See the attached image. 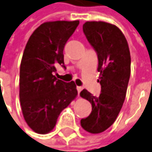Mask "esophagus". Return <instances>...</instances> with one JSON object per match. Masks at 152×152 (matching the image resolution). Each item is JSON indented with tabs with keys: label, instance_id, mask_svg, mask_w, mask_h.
Instances as JSON below:
<instances>
[{
	"label": "esophagus",
	"instance_id": "obj_1",
	"mask_svg": "<svg viewBox=\"0 0 152 152\" xmlns=\"http://www.w3.org/2000/svg\"><path fill=\"white\" fill-rule=\"evenodd\" d=\"M83 90V87H81V86H77V91H78V92H79V94L80 93V91Z\"/></svg>",
	"mask_w": 152,
	"mask_h": 152
}]
</instances>
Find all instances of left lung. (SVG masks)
Listing matches in <instances>:
<instances>
[{
	"instance_id": "8db88e82",
	"label": "left lung",
	"mask_w": 152,
	"mask_h": 152,
	"mask_svg": "<svg viewBox=\"0 0 152 152\" xmlns=\"http://www.w3.org/2000/svg\"><path fill=\"white\" fill-rule=\"evenodd\" d=\"M83 31L97 54L101 94L95 96L86 89L80 92L92 107L80 124L88 133H100L115 122L125 101L131 73L130 51L125 36L115 25L87 21Z\"/></svg>"
}]
</instances>
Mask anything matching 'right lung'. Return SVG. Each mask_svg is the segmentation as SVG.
Here are the masks:
<instances>
[{
    "mask_svg": "<svg viewBox=\"0 0 152 152\" xmlns=\"http://www.w3.org/2000/svg\"><path fill=\"white\" fill-rule=\"evenodd\" d=\"M80 21H50L37 27L26 43L19 71L23 116L34 132L50 133L57 118L78 95L73 81L57 80L56 66H64L65 44Z\"/></svg>",
    "mask_w": 152,
    "mask_h": 152,
    "instance_id": "add662e5",
    "label": "right lung"
}]
</instances>
